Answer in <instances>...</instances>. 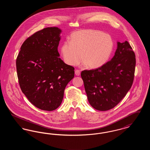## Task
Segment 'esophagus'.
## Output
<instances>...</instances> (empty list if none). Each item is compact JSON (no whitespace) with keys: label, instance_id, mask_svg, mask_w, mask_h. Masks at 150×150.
Wrapping results in <instances>:
<instances>
[{"label":"esophagus","instance_id":"obj_1","mask_svg":"<svg viewBox=\"0 0 150 150\" xmlns=\"http://www.w3.org/2000/svg\"><path fill=\"white\" fill-rule=\"evenodd\" d=\"M75 74L76 75V76H79L80 75V71L78 70H76L75 71Z\"/></svg>","mask_w":150,"mask_h":150}]
</instances>
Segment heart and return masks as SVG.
Returning a JSON list of instances; mask_svg holds the SVG:
<instances>
[{"label":"heart","instance_id":"heart-1","mask_svg":"<svg viewBox=\"0 0 150 150\" xmlns=\"http://www.w3.org/2000/svg\"><path fill=\"white\" fill-rule=\"evenodd\" d=\"M113 47V41L109 35L98 30L86 29L72 33L69 42L62 44L61 52L67 64L76 66L81 57L84 66L96 69L107 62Z\"/></svg>","mask_w":150,"mask_h":150}]
</instances>
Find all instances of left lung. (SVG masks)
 <instances>
[{
  "label": "left lung",
  "instance_id": "8db88e82",
  "mask_svg": "<svg viewBox=\"0 0 150 150\" xmlns=\"http://www.w3.org/2000/svg\"><path fill=\"white\" fill-rule=\"evenodd\" d=\"M136 62L129 43L117 42L111 61L96 70L81 72L88 100L94 108L107 111L121 101L132 86Z\"/></svg>",
  "mask_w": 150,
  "mask_h": 150
}]
</instances>
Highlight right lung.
Returning <instances> with one entry per match:
<instances>
[{
    "mask_svg": "<svg viewBox=\"0 0 150 150\" xmlns=\"http://www.w3.org/2000/svg\"><path fill=\"white\" fill-rule=\"evenodd\" d=\"M61 32L56 27L36 32L22 44L16 59L22 92L33 105L44 111L61 105L64 89L74 77V68L59 57Z\"/></svg>",
    "mask_w": 150,
    "mask_h": 150,
    "instance_id": "obj_1",
    "label": "right lung"
}]
</instances>
